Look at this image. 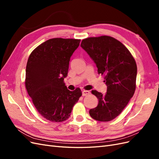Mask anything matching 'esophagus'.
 <instances>
[{
  "label": "esophagus",
  "mask_w": 159,
  "mask_h": 159,
  "mask_svg": "<svg viewBox=\"0 0 159 159\" xmlns=\"http://www.w3.org/2000/svg\"><path fill=\"white\" fill-rule=\"evenodd\" d=\"M90 93V91H82V95L83 96H86V95H88Z\"/></svg>",
  "instance_id": "esophagus-1"
}]
</instances>
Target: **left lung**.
Returning <instances> with one entry per match:
<instances>
[{
  "mask_svg": "<svg viewBox=\"0 0 159 159\" xmlns=\"http://www.w3.org/2000/svg\"><path fill=\"white\" fill-rule=\"evenodd\" d=\"M81 47L96 64L98 74L105 75L107 87L105 94L91 91L99 103L89 110L90 116L99 121H111L134 95L137 73L135 60L121 42L111 36L88 38L81 41Z\"/></svg>",
  "mask_w": 159,
  "mask_h": 159,
  "instance_id": "8db88e82",
  "label": "left lung"
}]
</instances>
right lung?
<instances>
[{"label":"right lung","mask_w":159,"mask_h":159,"mask_svg":"<svg viewBox=\"0 0 159 159\" xmlns=\"http://www.w3.org/2000/svg\"><path fill=\"white\" fill-rule=\"evenodd\" d=\"M80 40L52 38L38 46L26 64L25 85L28 95L42 116L53 122L64 121L81 96L80 88L68 89L70 57Z\"/></svg>","instance_id":"add662e5"}]
</instances>
